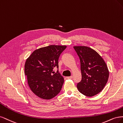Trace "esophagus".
Masks as SVG:
<instances>
[{"label":"esophagus","instance_id":"34e87169","mask_svg":"<svg viewBox=\"0 0 123 123\" xmlns=\"http://www.w3.org/2000/svg\"><path fill=\"white\" fill-rule=\"evenodd\" d=\"M66 78L68 79H73V76H70V77H66Z\"/></svg>","mask_w":123,"mask_h":123}]
</instances>
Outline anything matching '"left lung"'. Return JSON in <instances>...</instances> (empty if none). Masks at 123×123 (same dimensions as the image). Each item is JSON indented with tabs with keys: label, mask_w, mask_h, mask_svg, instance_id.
Returning <instances> with one entry per match:
<instances>
[{
	"label": "left lung",
	"mask_w": 123,
	"mask_h": 123,
	"mask_svg": "<svg viewBox=\"0 0 123 123\" xmlns=\"http://www.w3.org/2000/svg\"><path fill=\"white\" fill-rule=\"evenodd\" d=\"M80 58L82 80L77 84L81 93L92 97L103 89L109 78V70L103 59L87 46H74Z\"/></svg>",
	"instance_id": "obj_1"
}]
</instances>
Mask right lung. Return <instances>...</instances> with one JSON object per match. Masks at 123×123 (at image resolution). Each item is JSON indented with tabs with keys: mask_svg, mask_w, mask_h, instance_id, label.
<instances>
[{
	"mask_svg": "<svg viewBox=\"0 0 123 123\" xmlns=\"http://www.w3.org/2000/svg\"><path fill=\"white\" fill-rule=\"evenodd\" d=\"M65 45H51L34 50L26 59L25 72L33 92L38 97L49 100L60 92L64 78L59 73L58 60Z\"/></svg>",
	"mask_w": 123,
	"mask_h": 123,
	"instance_id": "obj_1",
	"label": "right lung"
}]
</instances>
